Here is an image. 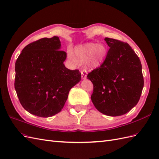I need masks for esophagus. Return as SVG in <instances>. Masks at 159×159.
Returning a JSON list of instances; mask_svg holds the SVG:
<instances>
[{
  "label": "esophagus",
  "mask_w": 159,
  "mask_h": 159,
  "mask_svg": "<svg viewBox=\"0 0 159 159\" xmlns=\"http://www.w3.org/2000/svg\"><path fill=\"white\" fill-rule=\"evenodd\" d=\"M80 72H81V76H82V79H86L87 78V72L86 70L83 69V70H81Z\"/></svg>",
  "instance_id": "34e87169"
}]
</instances>
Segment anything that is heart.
Returning a JSON list of instances; mask_svg holds the SVG:
<instances>
[{
  "label": "heart",
  "instance_id": "b5f03b06",
  "mask_svg": "<svg viewBox=\"0 0 159 159\" xmlns=\"http://www.w3.org/2000/svg\"><path fill=\"white\" fill-rule=\"evenodd\" d=\"M107 53V48L103 44L87 43L75 48V55L69 52L68 57L75 63L86 61V65L89 68H97L103 62Z\"/></svg>",
  "mask_w": 159,
  "mask_h": 159
}]
</instances>
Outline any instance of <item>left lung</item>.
I'll list each match as a JSON object with an SVG mask.
<instances>
[{
    "mask_svg": "<svg viewBox=\"0 0 159 159\" xmlns=\"http://www.w3.org/2000/svg\"><path fill=\"white\" fill-rule=\"evenodd\" d=\"M109 47L104 62L89 72L93 84L91 100L109 116L125 114L138 103L144 87L142 64L128 43L105 38Z\"/></svg>",
    "mask_w": 159,
    "mask_h": 159,
    "instance_id": "left-lung-1",
    "label": "left lung"
}]
</instances>
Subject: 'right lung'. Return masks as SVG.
Segmentation results:
<instances>
[{"instance_id": "add662e5", "label": "right lung", "mask_w": 159, "mask_h": 159, "mask_svg": "<svg viewBox=\"0 0 159 159\" xmlns=\"http://www.w3.org/2000/svg\"><path fill=\"white\" fill-rule=\"evenodd\" d=\"M57 36L28 44L15 62V89L23 107L42 117L62 110L70 89L81 79L79 70H69L64 62Z\"/></svg>"}]
</instances>
